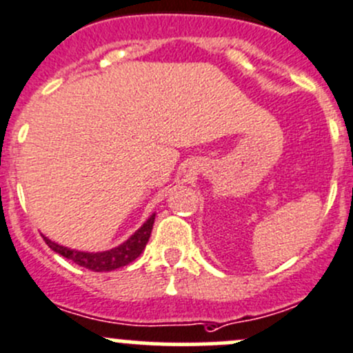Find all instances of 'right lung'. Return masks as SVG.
<instances>
[{
    "label": "right lung",
    "instance_id": "1",
    "mask_svg": "<svg viewBox=\"0 0 353 353\" xmlns=\"http://www.w3.org/2000/svg\"><path fill=\"white\" fill-rule=\"evenodd\" d=\"M155 222V213H152L143 225L131 234L124 243H121L116 248L108 249V251H99V252H88V251H78V249H70L66 245H61L54 241L48 239L46 236L44 241L49 248L54 252L61 254L63 258L71 259L77 265L83 266V268L92 270V272H112V270L121 268V266L130 265L131 261L138 258L143 252L145 245H147L148 239H150L152 229H154Z\"/></svg>",
    "mask_w": 353,
    "mask_h": 353
}]
</instances>
